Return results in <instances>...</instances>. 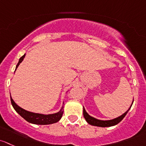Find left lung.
Returning a JSON list of instances; mask_svg holds the SVG:
<instances>
[{
	"label": "left lung",
	"mask_w": 146,
	"mask_h": 146,
	"mask_svg": "<svg viewBox=\"0 0 146 146\" xmlns=\"http://www.w3.org/2000/svg\"><path fill=\"white\" fill-rule=\"evenodd\" d=\"M133 103H132V104H133ZM131 107L129 108V110L127 111V112H124V113L123 114V115H121V116L111 120H100V119H98L93 117L90 116V115L87 113L85 109H84V108L83 110V114H84V118H85L86 121L88 124H91V125L96 126V127H112V126H115L116 125V124H117L118 123H119L120 121L124 119V117H125L126 115L127 114V112H129V110L131 109Z\"/></svg>",
	"instance_id": "obj_1"
}]
</instances>
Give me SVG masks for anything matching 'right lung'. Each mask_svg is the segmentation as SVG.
Wrapping results in <instances>:
<instances>
[{
  "instance_id": "1",
  "label": "right lung",
  "mask_w": 146,
  "mask_h": 146,
  "mask_svg": "<svg viewBox=\"0 0 146 146\" xmlns=\"http://www.w3.org/2000/svg\"><path fill=\"white\" fill-rule=\"evenodd\" d=\"M25 57V54L23 56H22L19 58V62H18L17 66H16L15 71L16 70H17L18 66L19 65V64L22 62V60H24ZM10 100H11L12 106L14 108V109L15 110L16 112H17L21 117H22L25 119L26 121H27L29 123H31V124H40V125H46V124H53V123L58 122L62 116L63 108H64V106H62V108L60 109V110L58 112H56V113L50 114V115H43V114L34 113V112H29L27 110H25L23 108L18 106L15 103V101L13 100L11 96H10Z\"/></svg>"
}]
</instances>
